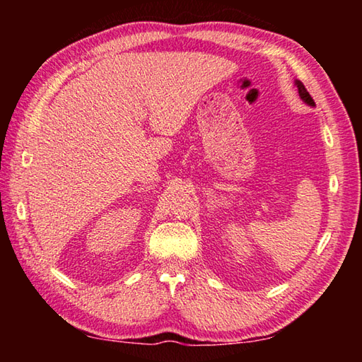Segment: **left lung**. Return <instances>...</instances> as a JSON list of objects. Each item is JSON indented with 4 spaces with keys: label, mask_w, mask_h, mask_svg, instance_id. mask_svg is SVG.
<instances>
[{
    "label": "left lung",
    "mask_w": 362,
    "mask_h": 362,
    "mask_svg": "<svg viewBox=\"0 0 362 362\" xmlns=\"http://www.w3.org/2000/svg\"><path fill=\"white\" fill-rule=\"evenodd\" d=\"M296 86H297V89H298V94H300V97H302V100H303L305 103H308V105L315 107V100L311 99V95H310L308 90H306V88L303 86V83H302V81H296Z\"/></svg>",
    "instance_id": "left-lung-1"
}]
</instances>
